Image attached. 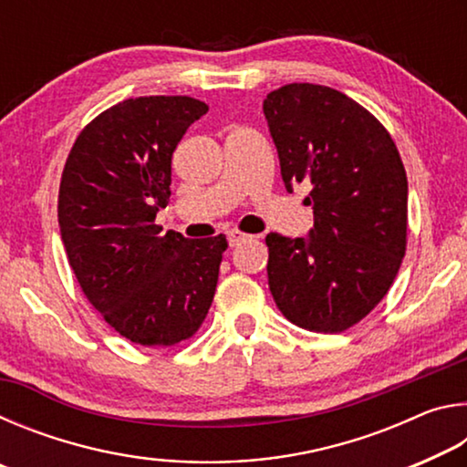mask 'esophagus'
<instances>
[{"label":"esophagus","instance_id":"34e87169","mask_svg":"<svg viewBox=\"0 0 467 467\" xmlns=\"http://www.w3.org/2000/svg\"><path fill=\"white\" fill-rule=\"evenodd\" d=\"M244 241H251V236L241 233V231L228 233V244H231V247H239V244L244 243Z\"/></svg>","mask_w":467,"mask_h":467}]
</instances>
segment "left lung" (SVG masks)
I'll return each instance as SVG.
<instances>
[{
	"mask_svg": "<svg viewBox=\"0 0 467 467\" xmlns=\"http://www.w3.org/2000/svg\"><path fill=\"white\" fill-rule=\"evenodd\" d=\"M264 115L288 192L309 183L306 236L270 233L267 284L284 317L337 334L381 303L406 253L408 179L398 148L365 107L319 84L267 94Z\"/></svg>",
	"mask_w": 467,
	"mask_h": 467,
	"instance_id": "8db88e82",
	"label": "left lung"
}]
</instances>
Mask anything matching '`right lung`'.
Returning a JSON list of instances; mask_svg holds the SVG:
<instances>
[{"label": "right lung", "instance_id": "obj_1", "mask_svg": "<svg viewBox=\"0 0 467 467\" xmlns=\"http://www.w3.org/2000/svg\"><path fill=\"white\" fill-rule=\"evenodd\" d=\"M208 105L140 97L107 109L78 136L61 175L57 218L78 282L105 321L141 346L192 337L214 300L226 236L161 234L171 162Z\"/></svg>", "mask_w": 467, "mask_h": 467}]
</instances>
